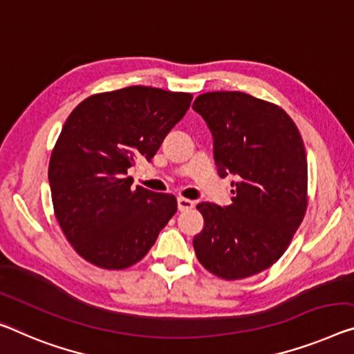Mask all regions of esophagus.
Instances as JSON below:
<instances>
[{"instance_id":"34e87169","label":"esophagus","mask_w":354,"mask_h":354,"mask_svg":"<svg viewBox=\"0 0 354 354\" xmlns=\"http://www.w3.org/2000/svg\"><path fill=\"white\" fill-rule=\"evenodd\" d=\"M177 207H178V210L183 212V210L193 209L194 207V203H193V201L187 199V198H177Z\"/></svg>"}]
</instances>
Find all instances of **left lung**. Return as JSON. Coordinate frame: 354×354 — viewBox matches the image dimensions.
<instances>
[{"mask_svg": "<svg viewBox=\"0 0 354 354\" xmlns=\"http://www.w3.org/2000/svg\"><path fill=\"white\" fill-rule=\"evenodd\" d=\"M214 138L220 177L234 176L232 204H198L204 227L193 239L199 263L239 280L270 268L307 209V155L299 129L279 106L242 91L196 97Z\"/></svg>", "mask_w": 354, "mask_h": 354, "instance_id": "left-lung-1", "label": "left lung"}]
</instances>
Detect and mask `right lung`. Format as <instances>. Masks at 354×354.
Wrapping results in <instances>:
<instances>
[{
  "label": "right lung",
  "instance_id": "obj_1",
  "mask_svg": "<svg viewBox=\"0 0 354 354\" xmlns=\"http://www.w3.org/2000/svg\"><path fill=\"white\" fill-rule=\"evenodd\" d=\"M189 93L127 86L86 97L71 112L52 151L55 216L80 257L102 269L142 259L177 212L174 194L133 188L136 161H151L192 104Z\"/></svg>",
  "mask_w": 354,
  "mask_h": 354
}]
</instances>
